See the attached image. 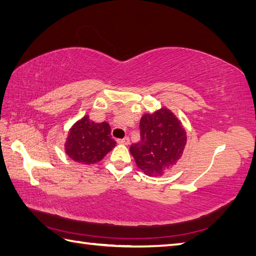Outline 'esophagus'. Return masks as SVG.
Wrapping results in <instances>:
<instances>
[{"mask_svg": "<svg viewBox=\"0 0 256 256\" xmlns=\"http://www.w3.org/2000/svg\"><path fill=\"white\" fill-rule=\"evenodd\" d=\"M116 142L118 144H122V145H128L130 144V138H118Z\"/></svg>", "mask_w": 256, "mask_h": 256, "instance_id": "34e87169", "label": "esophagus"}]
</instances>
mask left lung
Segmentation results:
<instances>
[{
	"label": "left lung",
	"instance_id": "obj_1",
	"mask_svg": "<svg viewBox=\"0 0 256 256\" xmlns=\"http://www.w3.org/2000/svg\"><path fill=\"white\" fill-rule=\"evenodd\" d=\"M140 140L130 152L140 170L148 176H162L182 156L187 133L182 122L167 108L145 113L140 118Z\"/></svg>",
	"mask_w": 256,
	"mask_h": 256
}]
</instances>
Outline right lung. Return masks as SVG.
<instances>
[{
  "label": "right lung",
  "mask_w": 256,
  "mask_h": 256,
  "mask_svg": "<svg viewBox=\"0 0 256 256\" xmlns=\"http://www.w3.org/2000/svg\"><path fill=\"white\" fill-rule=\"evenodd\" d=\"M116 142L111 138V128L106 122L94 123L84 116L69 130L64 152L72 160L84 165L100 162Z\"/></svg>",
  "instance_id": "add662e5"
}]
</instances>
